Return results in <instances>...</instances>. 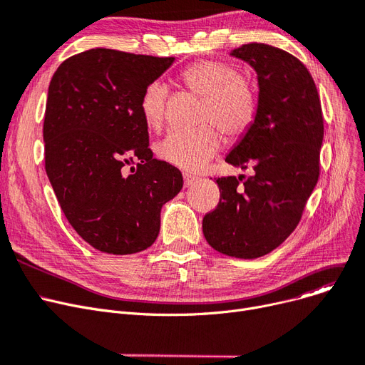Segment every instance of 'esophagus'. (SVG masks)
Returning <instances> with one entry per match:
<instances>
[{"mask_svg": "<svg viewBox=\"0 0 365 365\" xmlns=\"http://www.w3.org/2000/svg\"><path fill=\"white\" fill-rule=\"evenodd\" d=\"M183 179H185V186L186 187H189L191 185H194L195 182H198L197 176H192V174H187V173L183 174Z\"/></svg>", "mask_w": 365, "mask_h": 365, "instance_id": "1", "label": "esophagus"}]
</instances>
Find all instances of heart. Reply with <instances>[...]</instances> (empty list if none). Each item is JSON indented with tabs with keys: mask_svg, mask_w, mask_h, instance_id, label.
<instances>
[{
	"mask_svg": "<svg viewBox=\"0 0 365 365\" xmlns=\"http://www.w3.org/2000/svg\"><path fill=\"white\" fill-rule=\"evenodd\" d=\"M179 82L204 100L201 120L213 122L227 135L242 134L257 113V95L250 83L239 78L232 67L200 61L179 74ZM168 88L152 82L140 97V115L152 130H160L167 110ZM220 148V137L210 125L195 131H171L156 145V155L185 171L202 170Z\"/></svg>",
	"mask_w": 365,
	"mask_h": 365,
	"instance_id": "1",
	"label": "heart"
}]
</instances>
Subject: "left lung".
Wrapping results in <instances>:
<instances>
[{"mask_svg":"<svg viewBox=\"0 0 365 365\" xmlns=\"http://www.w3.org/2000/svg\"><path fill=\"white\" fill-rule=\"evenodd\" d=\"M230 56L257 73V113L225 161L255 174L222 178L217 207L202 219L207 243L224 255L253 259L288 239L319 178L324 119L307 68L277 47L250 43Z\"/></svg>","mask_w":365,"mask_h":365,"instance_id":"1","label":"left lung"}]
</instances>
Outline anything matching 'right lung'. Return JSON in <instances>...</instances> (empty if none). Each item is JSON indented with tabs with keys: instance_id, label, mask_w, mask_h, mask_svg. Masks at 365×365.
<instances>
[{
	"instance_id": "add662e5",
	"label": "right lung",
	"mask_w": 365,
	"mask_h": 365,
	"mask_svg": "<svg viewBox=\"0 0 365 365\" xmlns=\"http://www.w3.org/2000/svg\"><path fill=\"white\" fill-rule=\"evenodd\" d=\"M173 62L91 49L62 62L51 81L47 178L71 227L100 252L130 255L152 246L163 205L183 186L176 167L153 158L138 108L143 89Z\"/></svg>"
}]
</instances>
